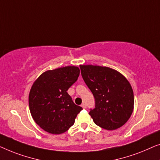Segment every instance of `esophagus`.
<instances>
[{
	"label": "esophagus",
	"mask_w": 160,
	"mask_h": 160,
	"mask_svg": "<svg viewBox=\"0 0 160 160\" xmlns=\"http://www.w3.org/2000/svg\"><path fill=\"white\" fill-rule=\"evenodd\" d=\"M81 107H82L83 109H86V104H85V103H82V104H81Z\"/></svg>",
	"instance_id": "obj_1"
}]
</instances>
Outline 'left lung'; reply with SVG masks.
I'll return each mask as SVG.
<instances>
[{"label": "left lung", "mask_w": 160, "mask_h": 160, "mask_svg": "<svg viewBox=\"0 0 160 160\" xmlns=\"http://www.w3.org/2000/svg\"><path fill=\"white\" fill-rule=\"evenodd\" d=\"M81 75L95 98V108L89 114L96 125L113 130L122 126L131 116L133 91L128 80L107 67L80 65Z\"/></svg>", "instance_id": "left-lung-1"}]
</instances>
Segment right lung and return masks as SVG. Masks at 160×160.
Segmentation results:
<instances>
[{"instance_id": "add662e5", "label": "right lung", "mask_w": 160, "mask_h": 160, "mask_svg": "<svg viewBox=\"0 0 160 160\" xmlns=\"http://www.w3.org/2000/svg\"><path fill=\"white\" fill-rule=\"evenodd\" d=\"M79 75L77 67H61L42 73L32 85L29 95L30 113L45 131L61 134L74 125L82 108L67 91Z\"/></svg>"}]
</instances>
